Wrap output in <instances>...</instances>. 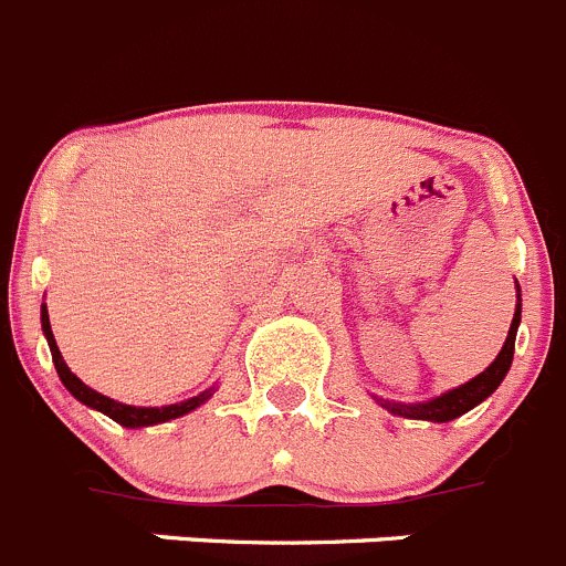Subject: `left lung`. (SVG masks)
<instances>
[{
    "mask_svg": "<svg viewBox=\"0 0 566 566\" xmlns=\"http://www.w3.org/2000/svg\"><path fill=\"white\" fill-rule=\"evenodd\" d=\"M520 315L522 307L516 304L514 321H511L509 337H505V346L500 348L497 360L491 363L483 374H478L474 379H469L467 385L461 388L450 390V394L438 396V399H430V402H419V405H396V402H379L396 416H408V419H424V421H452L458 416H463L467 410H472L474 405H480L485 396H491L497 390V385L503 382L505 374H509L511 360H514V340H516V326H520Z\"/></svg>",
    "mask_w": 566,
    "mask_h": 566,
    "instance_id": "8db88e82",
    "label": "left lung"
}]
</instances>
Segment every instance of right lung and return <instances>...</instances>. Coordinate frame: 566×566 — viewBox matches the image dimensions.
I'll return each mask as SVG.
<instances>
[{
    "label": "right lung",
    "instance_id": "right-lung-1",
    "mask_svg": "<svg viewBox=\"0 0 566 566\" xmlns=\"http://www.w3.org/2000/svg\"><path fill=\"white\" fill-rule=\"evenodd\" d=\"M41 326H44L46 343H50L52 363H55V368H57V377H61V382L66 385L69 394L75 396V399H81L83 405H88V408L99 410V413H105V416H108V419H114L116 424H123V427L161 424V421H170V419H178V416L189 413V410H195V408H198V405H203L206 399H209V390H206V394L195 396V399H187V402H181V405H170V408H134V405L114 402V399H108V396H103V394H97V390H92L86 382H81V379H77L75 374L69 371V366H66V363H63L61 352H57L55 337H52L50 315H46V307L41 310Z\"/></svg>",
    "mask_w": 566,
    "mask_h": 566
}]
</instances>
